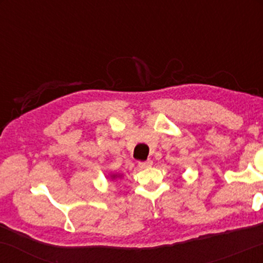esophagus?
Here are the masks:
<instances>
[{"label":"esophagus","instance_id":"esophagus-1","mask_svg":"<svg viewBox=\"0 0 263 263\" xmlns=\"http://www.w3.org/2000/svg\"><path fill=\"white\" fill-rule=\"evenodd\" d=\"M152 165V161L151 159H147V161H143V162H138V167L140 168H147V167H151Z\"/></svg>","mask_w":263,"mask_h":263}]
</instances>
